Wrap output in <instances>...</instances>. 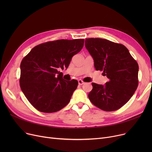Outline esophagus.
<instances>
[{"mask_svg":"<svg viewBox=\"0 0 152 152\" xmlns=\"http://www.w3.org/2000/svg\"><path fill=\"white\" fill-rule=\"evenodd\" d=\"M78 84L79 85H83L84 84V82L83 80H81V79H79V80H78Z\"/></svg>","mask_w":152,"mask_h":152,"instance_id":"34e87169","label":"esophagus"}]
</instances>
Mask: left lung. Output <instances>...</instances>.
<instances>
[{
  "label": "left lung",
  "mask_w": 152,
  "mask_h": 152,
  "mask_svg": "<svg viewBox=\"0 0 152 152\" xmlns=\"http://www.w3.org/2000/svg\"><path fill=\"white\" fill-rule=\"evenodd\" d=\"M85 46L92 57L97 71H103L108 82L103 86L92 83L88 97L99 108L115 111L128 102L137 89L139 65L123 44L101 38H89Z\"/></svg>",
  "instance_id": "1"
}]
</instances>
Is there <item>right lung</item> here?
<instances>
[{
  "label": "right lung",
  "instance_id": "right-lung-1",
  "mask_svg": "<svg viewBox=\"0 0 152 152\" xmlns=\"http://www.w3.org/2000/svg\"><path fill=\"white\" fill-rule=\"evenodd\" d=\"M84 39H60L36 45L21 62L20 85L36 110L58 111L68 104L78 82L66 81L58 68H67L72 57L81 51Z\"/></svg>",
  "mask_w": 152,
  "mask_h": 152
}]
</instances>
